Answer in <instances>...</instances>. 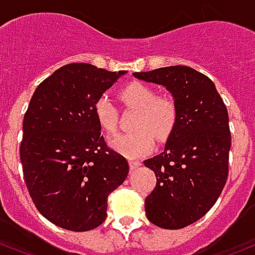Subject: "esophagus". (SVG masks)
<instances>
[{
	"instance_id": "1",
	"label": "esophagus",
	"mask_w": 255,
	"mask_h": 255,
	"mask_svg": "<svg viewBox=\"0 0 255 255\" xmlns=\"http://www.w3.org/2000/svg\"><path fill=\"white\" fill-rule=\"evenodd\" d=\"M142 165V162L140 161H136V160H129V168H131V171L133 169H136L139 166Z\"/></svg>"
}]
</instances>
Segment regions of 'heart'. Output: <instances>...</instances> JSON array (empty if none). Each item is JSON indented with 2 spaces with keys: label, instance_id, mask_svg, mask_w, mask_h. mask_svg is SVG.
Segmentation results:
<instances>
[{
  "label": "heart",
  "instance_id": "heart-1",
  "mask_svg": "<svg viewBox=\"0 0 255 255\" xmlns=\"http://www.w3.org/2000/svg\"><path fill=\"white\" fill-rule=\"evenodd\" d=\"M120 100L138 109L133 132L123 133L111 139V147L117 153L135 158L149 153L154 146V136L166 139L177 123V105L168 95L157 97L147 84L133 82L120 90ZM94 117L102 131L113 133L117 128V109L106 95L97 98L93 106Z\"/></svg>",
  "mask_w": 255,
  "mask_h": 255
}]
</instances>
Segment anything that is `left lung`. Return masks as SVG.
I'll use <instances>...</instances> for the list:
<instances>
[{"mask_svg":"<svg viewBox=\"0 0 255 255\" xmlns=\"http://www.w3.org/2000/svg\"><path fill=\"white\" fill-rule=\"evenodd\" d=\"M133 76L164 86L177 105V123L164 151L144 161L157 177L144 209L150 223L180 230L208 213L224 188L231 147L228 112L213 82L190 67Z\"/></svg>","mask_w":255,"mask_h":255,"instance_id":"8db88e82","label":"left lung"}]
</instances>
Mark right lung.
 I'll return each instance as SVG.
<instances>
[{"mask_svg": "<svg viewBox=\"0 0 255 255\" xmlns=\"http://www.w3.org/2000/svg\"><path fill=\"white\" fill-rule=\"evenodd\" d=\"M127 71L68 64L45 79L23 120L20 160L39 213L64 230L84 232L106 219L108 195L129 171L106 147L93 106Z\"/></svg>", "mask_w": 255, "mask_h": 255, "instance_id": "1", "label": "right lung"}]
</instances>
